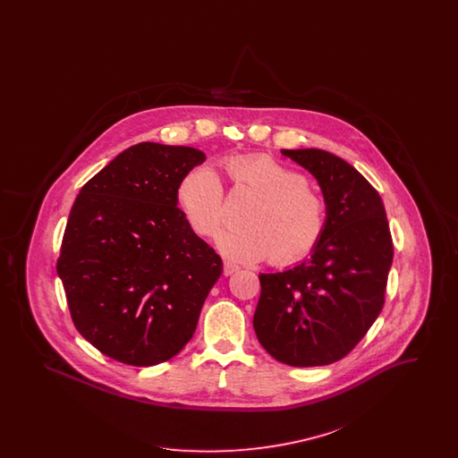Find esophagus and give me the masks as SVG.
<instances>
[{
	"instance_id": "34e87169",
	"label": "esophagus",
	"mask_w": 458,
	"mask_h": 458,
	"mask_svg": "<svg viewBox=\"0 0 458 458\" xmlns=\"http://www.w3.org/2000/svg\"><path fill=\"white\" fill-rule=\"evenodd\" d=\"M239 271V266H235V264H232V262H225L223 264V275L225 276H232L233 273H237Z\"/></svg>"
}]
</instances>
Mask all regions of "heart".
<instances>
[{"mask_svg":"<svg viewBox=\"0 0 458 458\" xmlns=\"http://www.w3.org/2000/svg\"><path fill=\"white\" fill-rule=\"evenodd\" d=\"M233 185L256 200L245 211L242 228L219 232V252L235 262H259L271 256L276 266L305 258L325 228L323 197L304 174L269 156H242L226 163ZM176 199L199 235L211 237L225 216L223 185L211 166H196L182 176Z\"/></svg>","mask_w":458,"mask_h":458,"instance_id":"b5f03b06","label":"heart"}]
</instances>
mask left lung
I'll return each instance as SVG.
<instances>
[{"instance_id":"left-lung-1","label":"left lung","mask_w":458,"mask_h":458,"mask_svg":"<svg viewBox=\"0 0 458 458\" xmlns=\"http://www.w3.org/2000/svg\"><path fill=\"white\" fill-rule=\"evenodd\" d=\"M312 174L327 206L309 258L261 273L258 340L278 362L316 368L340 360L372 327L385 302L393 243L385 204L345 159L323 149H282Z\"/></svg>"}]
</instances>
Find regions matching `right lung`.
<instances>
[{
    "label": "right lung",
    "mask_w": 458,
    "mask_h": 458,
    "mask_svg": "<svg viewBox=\"0 0 458 458\" xmlns=\"http://www.w3.org/2000/svg\"><path fill=\"white\" fill-rule=\"evenodd\" d=\"M204 161L196 148L135 144L72 206L58 276L79 333L118 362L148 368L174 357L223 273L176 208L182 176Z\"/></svg>",
    "instance_id": "add662e5"
}]
</instances>
